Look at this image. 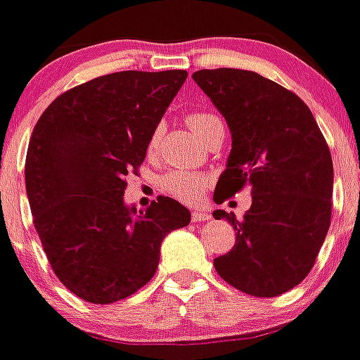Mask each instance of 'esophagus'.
<instances>
[{
  "mask_svg": "<svg viewBox=\"0 0 360 360\" xmlns=\"http://www.w3.org/2000/svg\"><path fill=\"white\" fill-rule=\"evenodd\" d=\"M210 220V214L203 209H194L192 210V221H207Z\"/></svg>",
  "mask_w": 360,
  "mask_h": 360,
  "instance_id": "obj_1",
  "label": "esophagus"
}]
</instances>
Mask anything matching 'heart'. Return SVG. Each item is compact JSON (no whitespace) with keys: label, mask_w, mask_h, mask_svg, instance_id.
<instances>
[{"label":"heart","mask_w":360,"mask_h":360,"mask_svg":"<svg viewBox=\"0 0 360 360\" xmlns=\"http://www.w3.org/2000/svg\"><path fill=\"white\" fill-rule=\"evenodd\" d=\"M188 125L192 127L200 139H203L207 134V131L216 124H221L218 116L210 112H192L188 114V118H186ZM160 134H162V125H157L153 129L150 136V142H148V151L153 153L157 150V146L160 142ZM207 185H209V177L200 172H188V170H174L170 174H166L162 177V188L172 194L174 198L181 201H198L205 192Z\"/></svg>","instance_id":"b5f03b06"}]
</instances>
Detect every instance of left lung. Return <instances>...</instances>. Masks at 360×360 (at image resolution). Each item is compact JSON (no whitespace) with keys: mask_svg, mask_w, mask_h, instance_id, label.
<instances>
[{"mask_svg":"<svg viewBox=\"0 0 360 360\" xmlns=\"http://www.w3.org/2000/svg\"><path fill=\"white\" fill-rule=\"evenodd\" d=\"M192 79L233 139L214 201L244 186L253 200L240 221L212 212L236 231L233 250L214 259L216 271L250 296H279L309 276L331 226V151L311 109L281 84L235 68L200 70Z\"/></svg>","mask_w":360,"mask_h":360,"instance_id":"obj_1","label":"left lung"}]
</instances>
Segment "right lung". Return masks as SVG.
<instances>
[{"label": "right lung", "instance_id": "obj_1", "mask_svg": "<svg viewBox=\"0 0 360 360\" xmlns=\"http://www.w3.org/2000/svg\"><path fill=\"white\" fill-rule=\"evenodd\" d=\"M186 79L185 70L116 72L79 84L44 110L29 140L25 188L55 276L96 305L129 297L157 271L160 244L190 210L159 195L136 214L125 175Z\"/></svg>", "mask_w": 360, "mask_h": 360}]
</instances>
